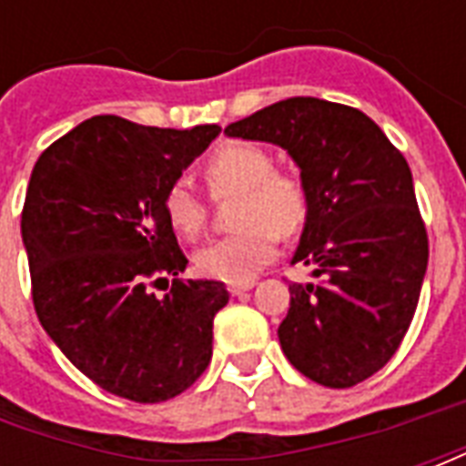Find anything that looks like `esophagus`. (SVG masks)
Segmentation results:
<instances>
[{
  "mask_svg": "<svg viewBox=\"0 0 466 466\" xmlns=\"http://www.w3.org/2000/svg\"><path fill=\"white\" fill-rule=\"evenodd\" d=\"M252 287H254V282H249V284H229V294H232V297H242V294L249 292Z\"/></svg>",
  "mask_w": 466,
  "mask_h": 466,
  "instance_id": "esophagus-1",
  "label": "esophagus"
}]
</instances>
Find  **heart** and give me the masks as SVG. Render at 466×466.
Segmentation results:
<instances>
[{
  "label": "heart",
  "instance_id": "1",
  "mask_svg": "<svg viewBox=\"0 0 466 466\" xmlns=\"http://www.w3.org/2000/svg\"><path fill=\"white\" fill-rule=\"evenodd\" d=\"M207 184L217 197L239 194L237 227L232 237L202 247L197 269L219 282L249 284L277 254V234L302 232L309 197L299 177L274 169V159L257 144L232 142L219 147L204 167ZM164 214L177 234L194 239L202 232L204 202L187 182H174L164 194Z\"/></svg>",
  "mask_w": 466,
  "mask_h": 466
}]
</instances>
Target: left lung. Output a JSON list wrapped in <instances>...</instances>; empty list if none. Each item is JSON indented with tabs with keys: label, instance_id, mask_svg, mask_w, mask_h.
I'll return each mask as SVG.
<instances>
[{
	"label": "left lung",
	"instance_id": "left-lung-1",
	"mask_svg": "<svg viewBox=\"0 0 466 466\" xmlns=\"http://www.w3.org/2000/svg\"><path fill=\"white\" fill-rule=\"evenodd\" d=\"M224 134L282 147L309 197L292 264L319 282L289 284L284 357L322 387L360 384L401 344L427 274L410 164L364 112L317 96L264 106Z\"/></svg>",
	"mask_w": 466,
	"mask_h": 466
}]
</instances>
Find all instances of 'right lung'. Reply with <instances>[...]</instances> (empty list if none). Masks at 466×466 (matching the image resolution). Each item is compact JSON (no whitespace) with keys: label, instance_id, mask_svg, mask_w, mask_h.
<instances>
[{"label":"right lung","instance_id":"1","mask_svg":"<svg viewBox=\"0 0 466 466\" xmlns=\"http://www.w3.org/2000/svg\"><path fill=\"white\" fill-rule=\"evenodd\" d=\"M86 119L36 159L22 212L32 299L66 360L102 390L139 404L189 390L212 360L214 314L229 292L214 279L149 284L187 269L164 194L219 137Z\"/></svg>","mask_w":466,"mask_h":466}]
</instances>
